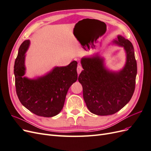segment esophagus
I'll use <instances>...</instances> for the list:
<instances>
[{
	"mask_svg": "<svg viewBox=\"0 0 151 151\" xmlns=\"http://www.w3.org/2000/svg\"><path fill=\"white\" fill-rule=\"evenodd\" d=\"M82 70H83V67H82V66L81 65H78V66H77V74H79Z\"/></svg>",
	"mask_w": 151,
	"mask_h": 151,
	"instance_id": "obj_1",
	"label": "esophagus"
}]
</instances>
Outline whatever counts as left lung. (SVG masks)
<instances>
[{
	"label": "left lung",
	"mask_w": 151,
	"mask_h": 151,
	"mask_svg": "<svg viewBox=\"0 0 151 151\" xmlns=\"http://www.w3.org/2000/svg\"><path fill=\"white\" fill-rule=\"evenodd\" d=\"M113 44L123 47L125 52V63L120 70H109L98 52L81 60L84 70L78 81L83 86V98L89 110L97 115H113L120 110L135 90L137 68L133 45L121 35Z\"/></svg>",
	"instance_id": "1"
}]
</instances>
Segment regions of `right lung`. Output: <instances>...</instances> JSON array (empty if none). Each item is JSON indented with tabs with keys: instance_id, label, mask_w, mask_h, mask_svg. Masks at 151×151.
Returning <instances> with one entry per match:
<instances>
[{
	"instance_id": "right-lung-1",
	"label": "right lung",
	"mask_w": 151,
	"mask_h": 151,
	"mask_svg": "<svg viewBox=\"0 0 151 151\" xmlns=\"http://www.w3.org/2000/svg\"><path fill=\"white\" fill-rule=\"evenodd\" d=\"M29 40L22 42L18 50L14 73L16 93L23 106L35 115L52 117L61 111L67 91L77 79V62L65 67H55L43 76L29 79L26 74V53Z\"/></svg>"
}]
</instances>
